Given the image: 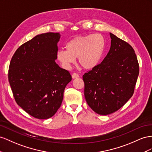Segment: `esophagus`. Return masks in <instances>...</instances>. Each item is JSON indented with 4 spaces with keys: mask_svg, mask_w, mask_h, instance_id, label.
Instances as JSON below:
<instances>
[{
    "mask_svg": "<svg viewBox=\"0 0 152 152\" xmlns=\"http://www.w3.org/2000/svg\"><path fill=\"white\" fill-rule=\"evenodd\" d=\"M80 77V75H78V74H77V73H76V72L73 73L72 75V77L73 79L77 78V77Z\"/></svg>",
    "mask_w": 152,
    "mask_h": 152,
    "instance_id": "34e87169",
    "label": "esophagus"
}]
</instances>
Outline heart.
Wrapping results in <instances>:
<instances>
[{
  "label": "heart",
  "instance_id": "heart-1",
  "mask_svg": "<svg viewBox=\"0 0 152 152\" xmlns=\"http://www.w3.org/2000/svg\"><path fill=\"white\" fill-rule=\"evenodd\" d=\"M105 47V41L101 34L77 36L65 46L66 50L57 53V59L61 66L69 69L77 58L80 66L86 69L94 67L100 61Z\"/></svg>",
  "mask_w": 152,
  "mask_h": 152
}]
</instances>
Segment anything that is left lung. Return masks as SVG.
Instances as JSON below:
<instances>
[{
	"label": "left lung",
	"instance_id": "obj_1",
	"mask_svg": "<svg viewBox=\"0 0 152 152\" xmlns=\"http://www.w3.org/2000/svg\"><path fill=\"white\" fill-rule=\"evenodd\" d=\"M110 35L111 47L106 57L83 76L86 101L101 115L113 113L129 100L139 75L132 47L114 34Z\"/></svg>",
	"mask_w": 152,
	"mask_h": 152
}]
</instances>
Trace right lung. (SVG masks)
Returning <instances> with one entry per match:
<instances>
[{"label": "right lung", "mask_w": 152, "mask_h": 152, "mask_svg": "<svg viewBox=\"0 0 152 152\" xmlns=\"http://www.w3.org/2000/svg\"><path fill=\"white\" fill-rule=\"evenodd\" d=\"M59 33L39 34L16 50L8 79L18 105L38 119L53 116L61 106L69 72L55 62Z\"/></svg>", "instance_id": "1"}]
</instances>
